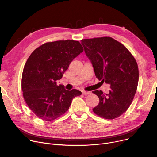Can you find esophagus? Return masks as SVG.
<instances>
[{
    "label": "esophagus",
    "instance_id": "34e87169",
    "mask_svg": "<svg viewBox=\"0 0 157 157\" xmlns=\"http://www.w3.org/2000/svg\"><path fill=\"white\" fill-rule=\"evenodd\" d=\"M82 94H84V95H87V94H90V92H89V91H82Z\"/></svg>",
    "mask_w": 157,
    "mask_h": 157
}]
</instances>
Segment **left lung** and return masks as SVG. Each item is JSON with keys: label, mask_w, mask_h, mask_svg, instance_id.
Here are the masks:
<instances>
[{"label": "left lung", "mask_w": 157, "mask_h": 157, "mask_svg": "<svg viewBox=\"0 0 157 157\" xmlns=\"http://www.w3.org/2000/svg\"><path fill=\"white\" fill-rule=\"evenodd\" d=\"M81 41L96 77L102 83L110 85L108 94H105L101 90L93 91L99 99L93 111L105 119L117 118L129 108L136 91L139 79L137 63L127 48L111 37Z\"/></svg>", "instance_id": "left-lung-1"}]
</instances>
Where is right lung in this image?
<instances>
[{
  "label": "right lung",
  "instance_id": "right-lung-1",
  "mask_svg": "<svg viewBox=\"0 0 157 157\" xmlns=\"http://www.w3.org/2000/svg\"><path fill=\"white\" fill-rule=\"evenodd\" d=\"M82 51L79 41L66 40L47 42L30 55L23 70L22 90L25 103L38 118L55 120L68 110L75 97L81 94L77 90L58 86L57 81Z\"/></svg>",
  "mask_w": 157,
  "mask_h": 157
}]
</instances>
